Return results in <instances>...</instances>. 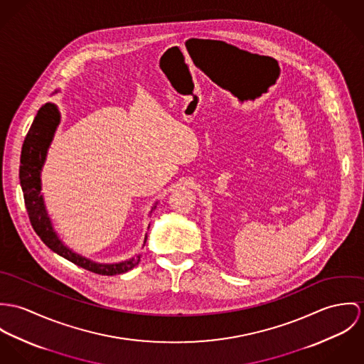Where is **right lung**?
<instances>
[{
    "mask_svg": "<svg viewBox=\"0 0 364 364\" xmlns=\"http://www.w3.org/2000/svg\"><path fill=\"white\" fill-rule=\"evenodd\" d=\"M57 92L58 90H55L54 93ZM60 120H61V116H60L58 107L54 103L43 105L35 120L32 122L31 129L22 145L19 180H21L25 206H26L32 228L41 237V242H44L50 250H53L55 254L64 257L65 259L74 262L75 265L81 267L83 269H87L99 275H110V277L124 274L132 269L135 265H138L142 257L141 254L114 264L95 262L81 254L73 251L68 245L64 244V242L58 237L57 232L54 230L53 222L46 209L44 197L41 194V170ZM156 205L158 202L154 203L149 215L156 209ZM146 240H148V236L145 235L142 248L146 244Z\"/></svg>",
    "mask_w": 364,
    "mask_h": 364,
    "instance_id": "obj_1",
    "label": "right lung"
}]
</instances>
